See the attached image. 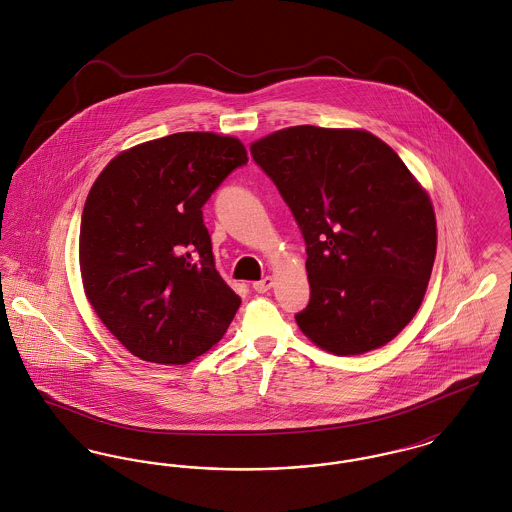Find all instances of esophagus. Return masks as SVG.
Segmentation results:
<instances>
[{
	"label": "esophagus",
	"instance_id": "obj_1",
	"mask_svg": "<svg viewBox=\"0 0 512 512\" xmlns=\"http://www.w3.org/2000/svg\"><path fill=\"white\" fill-rule=\"evenodd\" d=\"M272 286H274V280H272L270 276H265V278L259 280V282H253V290L257 293H267Z\"/></svg>",
	"mask_w": 512,
	"mask_h": 512
}]
</instances>
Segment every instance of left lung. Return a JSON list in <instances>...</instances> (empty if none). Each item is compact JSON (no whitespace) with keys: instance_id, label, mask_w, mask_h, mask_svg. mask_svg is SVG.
<instances>
[{"instance_id":"8db88e82","label":"left lung","mask_w":512,"mask_h":512,"mask_svg":"<svg viewBox=\"0 0 512 512\" xmlns=\"http://www.w3.org/2000/svg\"><path fill=\"white\" fill-rule=\"evenodd\" d=\"M307 245L301 332L334 355L393 340L436 259V215L399 155L366 130L292 126L251 144Z\"/></svg>"}]
</instances>
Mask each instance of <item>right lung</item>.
Here are the masks:
<instances>
[{
	"label": "right lung",
	"instance_id": "1",
	"mask_svg": "<svg viewBox=\"0 0 512 512\" xmlns=\"http://www.w3.org/2000/svg\"><path fill=\"white\" fill-rule=\"evenodd\" d=\"M247 163L238 138L178 132L117 155L80 222L86 297L136 357L186 365L224 336L242 299L220 278L201 207Z\"/></svg>",
	"mask_w": 512,
	"mask_h": 512
}]
</instances>
